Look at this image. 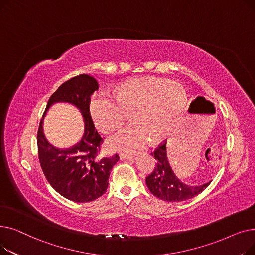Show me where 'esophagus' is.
I'll return each mask as SVG.
<instances>
[{"mask_svg": "<svg viewBox=\"0 0 255 255\" xmlns=\"http://www.w3.org/2000/svg\"><path fill=\"white\" fill-rule=\"evenodd\" d=\"M134 156H135L134 154H126V153H120L119 155L120 159H132Z\"/></svg>", "mask_w": 255, "mask_h": 255, "instance_id": "obj_1", "label": "esophagus"}]
</instances>
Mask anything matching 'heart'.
I'll return each instance as SVG.
<instances>
[{"mask_svg":"<svg viewBox=\"0 0 255 255\" xmlns=\"http://www.w3.org/2000/svg\"><path fill=\"white\" fill-rule=\"evenodd\" d=\"M114 93H97L91 101V116L101 132L110 133L124 124L130 112L134 124L107 139L111 149L128 153L142 150L150 140H161L186 102L180 84L149 76L127 80L117 86Z\"/></svg>","mask_w":255,"mask_h":255,"instance_id":"heart-1","label":"heart"}]
</instances>
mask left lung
Wrapping results in <instances>:
<instances>
[{"mask_svg":"<svg viewBox=\"0 0 255 255\" xmlns=\"http://www.w3.org/2000/svg\"><path fill=\"white\" fill-rule=\"evenodd\" d=\"M152 156L155 157L157 164L154 171L149 177H146L145 183L152 194L160 199L171 203L184 202V200L190 199L199 194L211 183L208 182L197 186H191L183 183L176 176V173L173 172L170 166L166 152V142L157 148L156 151L152 153Z\"/></svg>","mask_w":255,"mask_h":255,"instance_id":"8db88e82","label":"left lung"}]
</instances>
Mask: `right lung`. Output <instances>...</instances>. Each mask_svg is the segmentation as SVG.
I'll return each mask as SVG.
<instances>
[{
  "label": "right lung",
  "mask_w": 255,
  "mask_h": 255,
  "mask_svg": "<svg viewBox=\"0 0 255 255\" xmlns=\"http://www.w3.org/2000/svg\"><path fill=\"white\" fill-rule=\"evenodd\" d=\"M99 88L98 82L89 74H80L62 84L50 96L40 121L37 143L39 161L50 186L59 194L76 203H88L105 193L110 172L119 156L98 158L103 142L90 114V97ZM69 103L80 111L85 129L82 138L69 148L52 146L44 134V118L50 106L56 103Z\"/></svg>",
  "instance_id": "right-lung-1"
}]
</instances>
